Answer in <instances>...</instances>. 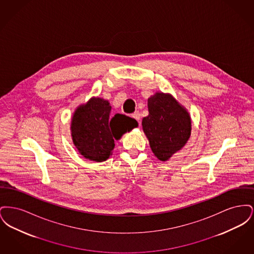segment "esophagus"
I'll return each mask as SVG.
<instances>
[{"instance_id":"34e87169","label":"esophagus","mask_w":254,"mask_h":254,"mask_svg":"<svg viewBox=\"0 0 254 254\" xmlns=\"http://www.w3.org/2000/svg\"><path fill=\"white\" fill-rule=\"evenodd\" d=\"M131 117L134 118L136 121L140 122V120H141V114H140L139 111H135L131 115Z\"/></svg>"}]
</instances>
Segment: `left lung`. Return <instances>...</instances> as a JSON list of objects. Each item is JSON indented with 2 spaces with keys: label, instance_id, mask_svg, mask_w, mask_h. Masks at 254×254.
Instances as JSON below:
<instances>
[{
  "label": "left lung",
  "instance_id": "8db88e82",
  "mask_svg": "<svg viewBox=\"0 0 254 254\" xmlns=\"http://www.w3.org/2000/svg\"><path fill=\"white\" fill-rule=\"evenodd\" d=\"M148 115L142 121L150 148L160 161H168L187 144L191 133L188 110L170 94L156 92L147 100Z\"/></svg>",
  "mask_w": 254,
  "mask_h": 254
}]
</instances>
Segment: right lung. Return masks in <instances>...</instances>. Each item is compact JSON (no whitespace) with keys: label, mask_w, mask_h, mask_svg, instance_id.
I'll return each instance as SVG.
<instances>
[{"label":"right lung","mask_w":254,"mask_h":254,"mask_svg":"<svg viewBox=\"0 0 254 254\" xmlns=\"http://www.w3.org/2000/svg\"><path fill=\"white\" fill-rule=\"evenodd\" d=\"M109 101L91 98L75 110L71 120L73 144L85 159L104 162L112 154L114 139L138 127V123L123 114L111 116Z\"/></svg>","instance_id":"right-lung-1"}]
</instances>
